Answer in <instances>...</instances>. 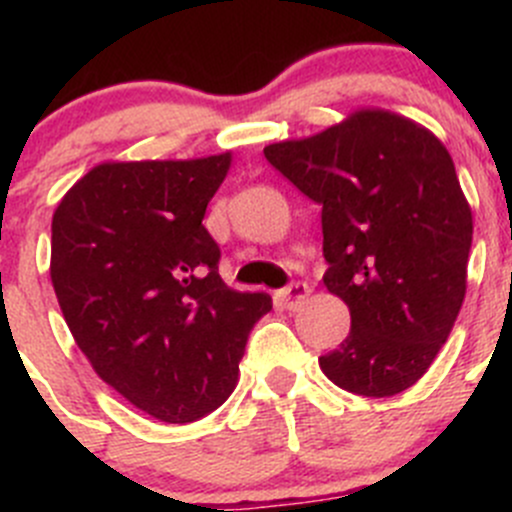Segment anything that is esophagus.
I'll use <instances>...</instances> for the list:
<instances>
[{
  "label": "esophagus",
  "mask_w": 512,
  "mask_h": 512,
  "mask_svg": "<svg viewBox=\"0 0 512 512\" xmlns=\"http://www.w3.org/2000/svg\"><path fill=\"white\" fill-rule=\"evenodd\" d=\"M312 292V289H309V285L307 282H289L287 287H282L280 292L275 294L277 297V302L282 304V307H287V309H294V307H299V304L304 302V299H307V294Z\"/></svg>",
  "instance_id": "esophagus-1"
}]
</instances>
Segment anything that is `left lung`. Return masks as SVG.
<instances>
[{
    "label": "left lung",
    "instance_id": "left-lung-1",
    "mask_svg": "<svg viewBox=\"0 0 512 512\" xmlns=\"http://www.w3.org/2000/svg\"><path fill=\"white\" fill-rule=\"evenodd\" d=\"M267 163L322 208L324 287L352 332L319 356L329 381L359 396L414 386L446 344L466 297L473 218L443 143L389 111H359Z\"/></svg>",
    "mask_w": 512,
    "mask_h": 512
}]
</instances>
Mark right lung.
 <instances>
[{
    "mask_svg": "<svg viewBox=\"0 0 512 512\" xmlns=\"http://www.w3.org/2000/svg\"><path fill=\"white\" fill-rule=\"evenodd\" d=\"M230 153L103 163L51 220V282L94 371L165 423L208 416L232 394L267 294L230 289L205 230Z\"/></svg>",
    "mask_w": 512,
    "mask_h": 512,
    "instance_id": "add662e5",
    "label": "right lung"
}]
</instances>
